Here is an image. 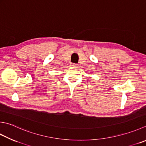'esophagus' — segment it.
I'll use <instances>...</instances> for the list:
<instances>
[{
    "label": "esophagus",
    "mask_w": 146,
    "mask_h": 146,
    "mask_svg": "<svg viewBox=\"0 0 146 146\" xmlns=\"http://www.w3.org/2000/svg\"><path fill=\"white\" fill-rule=\"evenodd\" d=\"M71 66H76L77 64H75V63H73V64H71Z\"/></svg>",
    "instance_id": "esophagus-1"
}]
</instances>
